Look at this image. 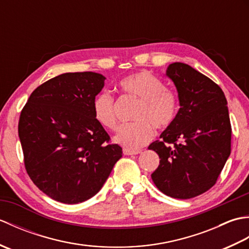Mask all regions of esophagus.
I'll return each mask as SVG.
<instances>
[{
  "label": "esophagus",
  "instance_id": "34e87169",
  "mask_svg": "<svg viewBox=\"0 0 249 249\" xmlns=\"http://www.w3.org/2000/svg\"><path fill=\"white\" fill-rule=\"evenodd\" d=\"M123 153H124V155H137V154H140L141 153V151H139V150H124L123 151Z\"/></svg>",
  "mask_w": 249,
  "mask_h": 249
}]
</instances>
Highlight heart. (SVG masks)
I'll list each match as a JSON object with an SVG mask.
<instances>
[{"label":"heart","mask_w":249,"mask_h":249,"mask_svg":"<svg viewBox=\"0 0 249 249\" xmlns=\"http://www.w3.org/2000/svg\"><path fill=\"white\" fill-rule=\"evenodd\" d=\"M122 92L138 98L135 123L122 126L114 137L116 143L126 150H138L153 139L154 127L163 130L176 119L178 109V95L167 89L160 78L149 71H138L119 82ZM94 118L103 127L114 130L118 127L114 98L107 91L98 93L92 103Z\"/></svg>","instance_id":"b5f03b06"}]
</instances>
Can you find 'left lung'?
Wrapping results in <instances>:
<instances>
[{
	"label": "left lung",
	"instance_id": "1",
	"mask_svg": "<svg viewBox=\"0 0 249 249\" xmlns=\"http://www.w3.org/2000/svg\"><path fill=\"white\" fill-rule=\"evenodd\" d=\"M166 75L181 108L161 140L149 146L160 158L151 177L165 195L190 199L214 186L230 155L229 111L223 89L192 66L172 63Z\"/></svg>",
	"mask_w": 249,
	"mask_h": 249
}]
</instances>
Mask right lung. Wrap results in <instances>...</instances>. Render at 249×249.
Listing matches in <instances>:
<instances>
[{
  "label": "right lung",
  "instance_id": "obj_1",
  "mask_svg": "<svg viewBox=\"0 0 249 249\" xmlns=\"http://www.w3.org/2000/svg\"><path fill=\"white\" fill-rule=\"evenodd\" d=\"M93 71L66 72L36 88L21 111L18 134L24 166L48 197L76 204L96 195L122 157L94 118L105 86Z\"/></svg>",
  "mask_w": 249,
  "mask_h": 249
}]
</instances>
